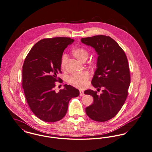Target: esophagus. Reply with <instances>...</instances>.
I'll list each match as a JSON object with an SVG mask.
<instances>
[{
    "label": "esophagus",
    "mask_w": 152,
    "mask_h": 152,
    "mask_svg": "<svg viewBox=\"0 0 152 152\" xmlns=\"http://www.w3.org/2000/svg\"><path fill=\"white\" fill-rule=\"evenodd\" d=\"M79 91H80V96H83V95H84V91H83V90H80Z\"/></svg>",
    "instance_id": "obj_1"
}]
</instances>
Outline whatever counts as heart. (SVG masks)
<instances>
[{
	"label": "heart",
	"mask_w": 152,
	"mask_h": 152,
	"mask_svg": "<svg viewBox=\"0 0 152 152\" xmlns=\"http://www.w3.org/2000/svg\"><path fill=\"white\" fill-rule=\"evenodd\" d=\"M73 56L77 59L78 60L84 62L88 57L89 53L88 51L84 47H78L75 48L72 50ZM68 56L66 54H64L61 57V65L62 68H65L67 62H68ZM90 78V74L87 71H84L80 73L73 74L71 75L68 82L71 85L79 88H84L87 84L88 80Z\"/></svg>",
	"instance_id": "b5f03b06"
}]
</instances>
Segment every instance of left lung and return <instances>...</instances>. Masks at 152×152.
Instances as JSON below:
<instances>
[{"label": "left lung", "mask_w": 152, "mask_h": 152, "mask_svg": "<svg viewBox=\"0 0 152 152\" xmlns=\"http://www.w3.org/2000/svg\"><path fill=\"white\" fill-rule=\"evenodd\" d=\"M84 44L98 53L96 69L91 83L102 93L88 90L85 94L93 96L94 102L86 108L87 116L96 121H106L115 117L124 105L130 84L129 62L124 50L112 38L96 35L82 38Z\"/></svg>", "instance_id": "8db88e82"}]
</instances>
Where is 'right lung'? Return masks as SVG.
<instances>
[{"label":"right lung","mask_w":152,"mask_h":152,"mask_svg":"<svg viewBox=\"0 0 152 152\" xmlns=\"http://www.w3.org/2000/svg\"><path fill=\"white\" fill-rule=\"evenodd\" d=\"M70 37L46 38L36 43L26 56L23 66V88L32 112L40 120L55 122L64 117L69 102L79 95L70 85L56 93V82L61 79V61L64 50L73 42ZM62 80L59 83H62Z\"/></svg>","instance_id":"right-lung-1"}]
</instances>
